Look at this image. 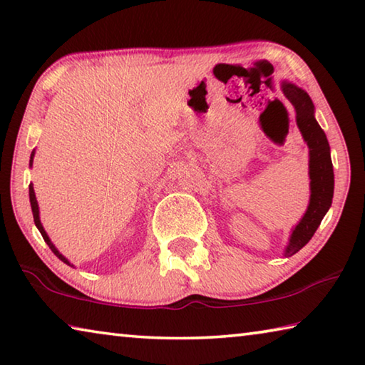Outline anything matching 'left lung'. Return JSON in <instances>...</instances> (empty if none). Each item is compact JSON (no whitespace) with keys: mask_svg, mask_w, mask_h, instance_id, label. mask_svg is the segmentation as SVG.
Masks as SVG:
<instances>
[{"mask_svg":"<svg viewBox=\"0 0 365 365\" xmlns=\"http://www.w3.org/2000/svg\"><path fill=\"white\" fill-rule=\"evenodd\" d=\"M282 92L296 108V121L304 141L309 146V175H310V203L300 222L292 229L291 239L284 250V257H292L300 248L309 244L322 219L328 212L333 200L334 175L329 144L325 131L315 120V107L310 96L296 84L282 83Z\"/></svg>","mask_w":365,"mask_h":365,"instance_id":"left-lung-1","label":"left lung"}]
</instances>
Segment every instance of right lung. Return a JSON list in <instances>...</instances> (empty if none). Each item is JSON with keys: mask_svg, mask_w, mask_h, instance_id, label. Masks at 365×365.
Instances as JSON below:
<instances>
[{"mask_svg": "<svg viewBox=\"0 0 365 365\" xmlns=\"http://www.w3.org/2000/svg\"><path fill=\"white\" fill-rule=\"evenodd\" d=\"M34 153L32 151V154H31V162H29V165H32V162H34ZM29 198H31V207H32V214H34V222H36V225H37V229L40 230V234H42V237H43V240L47 242V245L50 247V250L55 253V255L61 259L63 263H66V264H69V266H73L71 263L68 262V259L61 255L60 252L56 250V247L51 244V240L48 239V235H47V232H45V229H43V225H42V222H40V216H38V205H37V198H36V192H34V187H32V183L29 185Z\"/></svg>", "mask_w": 365, "mask_h": 365, "instance_id": "obj_1", "label": "right lung"}]
</instances>
